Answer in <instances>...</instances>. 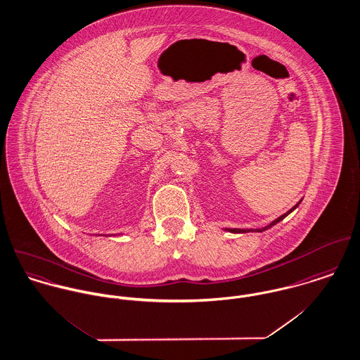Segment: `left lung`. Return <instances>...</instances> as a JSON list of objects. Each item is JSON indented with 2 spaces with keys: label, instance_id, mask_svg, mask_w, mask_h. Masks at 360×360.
Returning a JSON list of instances; mask_svg holds the SVG:
<instances>
[{
  "label": "left lung",
  "instance_id": "1",
  "mask_svg": "<svg viewBox=\"0 0 360 360\" xmlns=\"http://www.w3.org/2000/svg\"><path fill=\"white\" fill-rule=\"evenodd\" d=\"M302 200H300L292 208H290L285 214H283V215H280L279 218L278 219H275V221H272L269 225H266V226H264V228H259V229H225V231H228V232H232V233H247V232H264V231H266V229H269V228H272L274 225H276L278 222H280V221H283L290 212H292L298 205H300V202H301Z\"/></svg>",
  "mask_w": 360,
  "mask_h": 360
}]
</instances>
